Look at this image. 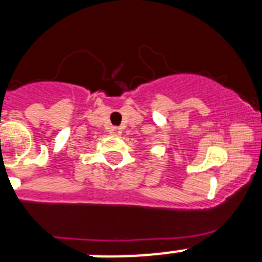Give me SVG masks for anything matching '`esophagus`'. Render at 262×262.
I'll use <instances>...</instances> for the list:
<instances>
[{
  "label": "esophagus",
  "instance_id": "esophagus-1",
  "mask_svg": "<svg viewBox=\"0 0 262 262\" xmlns=\"http://www.w3.org/2000/svg\"><path fill=\"white\" fill-rule=\"evenodd\" d=\"M121 133H122L121 127H118V126L110 127V135H112V136H121Z\"/></svg>",
  "mask_w": 262,
  "mask_h": 262
}]
</instances>
